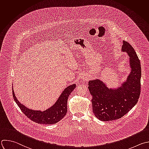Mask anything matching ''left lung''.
I'll use <instances>...</instances> for the list:
<instances>
[{"label":"left lung","mask_w":149,"mask_h":149,"mask_svg":"<svg viewBox=\"0 0 149 149\" xmlns=\"http://www.w3.org/2000/svg\"><path fill=\"white\" fill-rule=\"evenodd\" d=\"M122 51L127 53L130 72L126 80L116 88H109L99 79L91 80L88 89L92 95V111L101 121L116 120L123 117L136 105L140 94L141 75L140 62L134 48L123 41Z\"/></svg>","instance_id":"8db88e82"}]
</instances>
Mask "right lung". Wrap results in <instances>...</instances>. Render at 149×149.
Here are the masks:
<instances>
[{
	"mask_svg": "<svg viewBox=\"0 0 149 149\" xmlns=\"http://www.w3.org/2000/svg\"><path fill=\"white\" fill-rule=\"evenodd\" d=\"M76 85L72 84L67 86L60 95L58 100L50 108L45 111H34L22 104L15 96L13 88V96L15 101L23 113L33 122L45 125L55 124L61 120L67 112V101L69 95L75 88Z\"/></svg>",
	"mask_w": 149,
	"mask_h": 149,
	"instance_id": "add662e5",
	"label": "right lung"
}]
</instances>
